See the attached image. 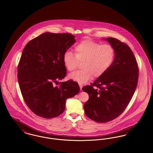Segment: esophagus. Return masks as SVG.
<instances>
[{
	"label": "esophagus",
	"instance_id": "esophagus-1",
	"mask_svg": "<svg viewBox=\"0 0 153 153\" xmlns=\"http://www.w3.org/2000/svg\"><path fill=\"white\" fill-rule=\"evenodd\" d=\"M79 87H80V90H82V87H83V85H82V84H79Z\"/></svg>",
	"mask_w": 153,
	"mask_h": 153
}]
</instances>
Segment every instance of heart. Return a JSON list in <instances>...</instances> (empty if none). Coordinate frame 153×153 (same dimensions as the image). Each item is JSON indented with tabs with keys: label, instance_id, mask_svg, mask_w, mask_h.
Here are the masks:
<instances>
[{
	"label": "heart",
	"instance_id": "heart-1",
	"mask_svg": "<svg viewBox=\"0 0 153 153\" xmlns=\"http://www.w3.org/2000/svg\"><path fill=\"white\" fill-rule=\"evenodd\" d=\"M74 53L70 51L63 55V63L69 71L75 70L82 62L80 70L71 73L70 79L80 84L85 83L92 76L98 78L104 75L111 67L115 56V50L112 45L100 43L86 39L80 41L74 49Z\"/></svg>",
	"mask_w": 153,
	"mask_h": 153
}]
</instances>
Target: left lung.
<instances>
[{
    "label": "left lung",
    "instance_id": "1",
    "mask_svg": "<svg viewBox=\"0 0 153 153\" xmlns=\"http://www.w3.org/2000/svg\"><path fill=\"white\" fill-rule=\"evenodd\" d=\"M115 50L109 69L90 86L82 90L88 94L84 104L86 116L98 123H107L119 117L128 106L137 88L139 68L132 50L126 44L109 37Z\"/></svg>",
    "mask_w": 153,
    "mask_h": 153
}]
</instances>
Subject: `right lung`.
Returning <instances> with one entry per match:
<instances>
[{"label":"right lung","mask_w":153,"mask_h":153,"mask_svg":"<svg viewBox=\"0 0 153 153\" xmlns=\"http://www.w3.org/2000/svg\"><path fill=\"white\" fill-rule=\"evenodd\" d=\"M75 41L70 33L47 32L25 47L18 66V80L26 104L36 115L45 119L59 116L65 111L66 100L79 92L76 82H58L67 74L63 55Z\"/></svg>","instance_id":"obj_1"}]
</instances>
